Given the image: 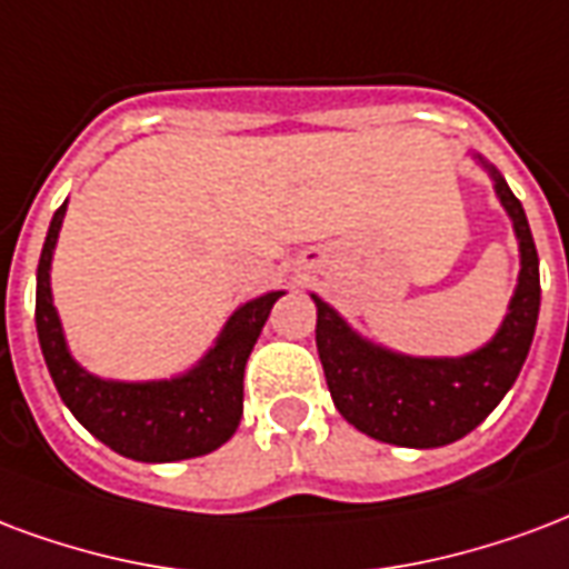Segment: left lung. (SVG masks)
Segmentation results:
<instances>
[{
	"label": "left lung",
	"instance_id": "1",
	"mask_svg": "<svg viewBox=\"0 0 569 569\" xmlns=\"http://www.w3.org/2000/svg\"><path fill=\"white\" fill-rule=\"evenodd\" d=\"M519 238V286L498 335L458 359H416L370 343L338 310L317 301V349L335 407L361 435L391 446L435 449L456 443L486 419L512 389L531 349L540 317V259L521 201L498 168L477 156Z\"/></svg>",
	"mask_w": 569,
	"mask_h": 569
}]
</instances>
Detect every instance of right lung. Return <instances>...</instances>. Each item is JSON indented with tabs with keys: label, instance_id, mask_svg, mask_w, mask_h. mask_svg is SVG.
Masks as SVG:
<instances>
[{
	"label": "right lung",
	"instance_id": "obj_1",
	"mask_svg": "<svg viewBox=\"0 0 569 569\" xmlns=\"http://www.w3.org/2000/svg\"><path fill=\"white\" fill-rule=\"evenodd\" d=\"M62 217L66 204L50 220L36 286L38 343L62 403L92 437L132 461L162 465L220 449L238 431L243 413V368L273 301L283 292H268L238 307L204 359L180 377L147 382L102 380L71 359L50 296V262Z\"/></svg>",
	"mask_w": 569,
	"mask_h": 569
}]
</instances>
